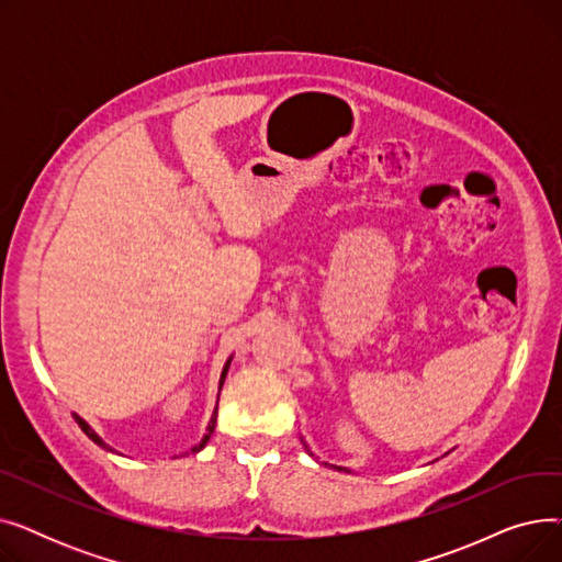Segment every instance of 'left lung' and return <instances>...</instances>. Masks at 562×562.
Wrapping results in <instances>:
<instances>
[{"label": "left lung", "mask_w": 562, "mask_h": 562, "mask_svg": "<svg viewBox=\"0 0 562 562\" xmlns=\"http://www.w3.org/2000/svg\"><path fill=\"white\" fill-rule=\"evenodd\" d=\"M303 447H305V451H307V453L314 458V453L310 451V447L305 445V441H303ZM323 464H328V462H323ZM330 467H333V469H337V471H348V474H350V469H346V467H337V464H330Z\"/></svg>", "instance_id": "8db88e82"}]
</instances>
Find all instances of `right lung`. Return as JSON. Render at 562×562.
I'll return each instance as SVG.
<instances>
[{
  "instance_id": "obj_1",
  "label": "right lung",
  "mask_w": 562,
  "mask_h": 562,
  "mask_svg": "<svg viewBox=\"0 0 562 562\" xmlns=\"http://www.w3.org/2000/svg\"><path fill=\"white\" fill-rule=\"evenodd\" d=\"M229 362H232V356L227 358V362H225V367H223V371H221V380H218V390L223 387V382H225V375H227V369H229ZM75 417V422L79 424V428L88 435V437H91L93 441H95V445L98 447H102V449H109L111 451V447L109 445H104V439L91 428V426H88L79 415H72ZM216 417H218V401H216V407H214V415H212V419H210V426H206V432H204V437L200 439V445H195L193 449H191V453H198V451H202L204 447H206V441H210V437L214 435V428H216Z\"/></svg>"
}]
</instances>
